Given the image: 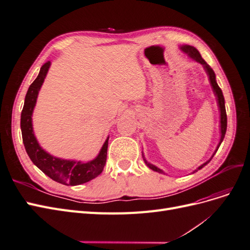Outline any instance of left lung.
I'll return each instance as SVG.
<instances>
[{
	"mask_svg": "<svg viewBox=\"0 0 250 250\" xmlns=\"http://www.w3.org/2000/svg\"><path fill=\"white\" fill-rule=\"evenodd\" d=\"M180 49L183 50V51L186 53V54H188V57L192 58L193 60H195V62H199V63H201V64L203 65L204 70H206V72H207V74H208V79H209V82H210L211 88H213L214 94H215V96H216V98H217L219 110H220V133H221L220 141H219L218 146H217V148H216V150H215V152L213 153V155H211V157L209 158V160H208V162L202 164V165L200 166V167H198L197 169H196V170L193 172V173H195V172H197L198 170L202 169V168L204 167V166L208 165V164L210 162L211 158H213L214 155L216 154L217 150L219 149V147H220L221 143H222V141H223V139H224V137H225V133H226V127H228V117H226V110H225V104H224V97H223L221 88L219 87L218 83H217V81H216V75H215L213 69H211V67L206 62V60H204V59L201 57L200 53L198 52V50L196 49V48H194V47H192V46H188V44H185V46H181ZM143 157H144V155H143ZM144 161H145L146 165L148 166V167H149L151 170H153V171L158 172V173H164V171L161 170L160 168H157L156 166L148 163V162L145 160V157H144ZM164 174H165V173H164Z\"/></svg>",
	"mask_w": 250,
	"mask_h": 250,
	"instance_id": "obj_1",
	"label": "left lung"
}]
</instances>
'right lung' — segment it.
Returning <instances> with one entry per match:
<instances>
[{
	"mask_svg": "<svg viewBox=\"0 0 250 250\" xmlns=\"http://www.w3.org/2000/svg\"><path fill=\"white\" fill-rule=\"evenodd\" d=\"M50 65L51 62H47L41 67L39 76L29 86L26 94L24 107H22L21 115L22 143H24L26 152L30 160L51 179L65 186H78L85 184L100 175L103 171L104 166L106 164L109 138H107L103 144L97 157L87 163L62 160V158L49 154L47 151H44L41 147L33 132L32 113L36 104L37 96H39L40 89L47 76Z\"/></svg>",
	"mask_w": 250,
	"mask_h": 250,
	"instance_id": "1",
	"label": "right lung"
}]
</instances>
